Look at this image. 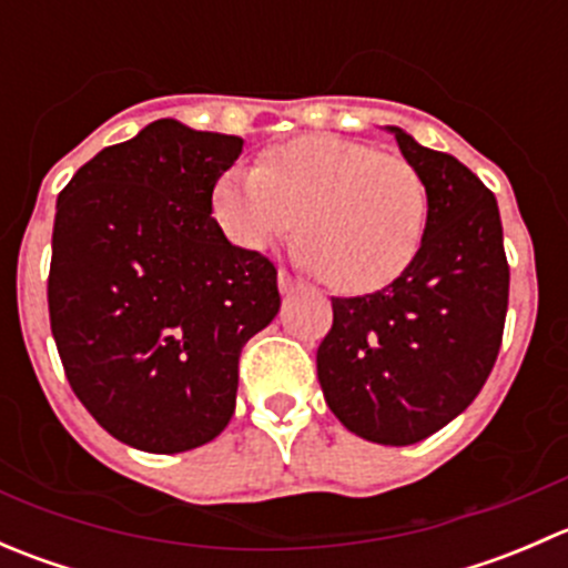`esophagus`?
Here are the masks:
<instances>
[{
    "mask_svg": "<svg viewBox=\"0 0 568 568\" xmlns=\"http://www.w3.org/2000/svg\"><path fill=\"white\" fill-rule=\"evenodd\" d=\"M277 285H280V294H294V291L305 288V283L296 280L291 272H285V268H280L277 272Z\"/></svg>",
    "mask_w": 568,
    "mask_h": 568,
    "instance_id": "1",
    "label": "esophagus"
}]
</instances>
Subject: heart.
Wrapping results in <instances>:
<instances>
[{
  "label": "heart",
  "instance_id": "1",
  "mask_svg": "<svg viewBox=\"0 0 568 568\" xmlns=\"http://www.w3.org/2000/svg\"><path fill=\"white\" fill-rule=\"evenodd\" d=\"M222 233L266 250L296 225V261L329 288L365 294L393 283L420 250L428 192L406 159L346 136H300L268 148L257 168L211 189Z\"/></svg>",
  "mask_w": 568,
  "mask_h": 568
}]
</instances>
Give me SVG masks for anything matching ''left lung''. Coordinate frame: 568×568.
Wrapping results in <instances>:
<instances>
[{
	"label": "left lung",
	"instance_id": "8db88e82",
	"mask_svg": "<svg viewBox=\"0 0 568 568\" xmlns=\"http://www.w3.org/2000/svg\"><path fill=\"white\" fill-rule=\"evenodd\" d=\"M426 183L415 261L382 291L332 300L316 365L326 406L357 437L415 445L475 400L495 368L508 311L497 200L450 153L387 125Z\"/></svg>",
	"mask_w": 568,
	"mask_h": 568
}]
</instances>
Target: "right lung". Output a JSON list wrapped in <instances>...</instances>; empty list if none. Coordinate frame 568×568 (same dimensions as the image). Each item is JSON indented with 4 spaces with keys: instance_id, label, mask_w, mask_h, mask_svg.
Wrapping results in <instances>:
<instances>
[{
    "instance_id": "right-lung-1",
    "label": "right lung",
    "mask_w": 568,
    "mask_h": 568,
    "mask_svg": "<svg viewBox=\"0 0 568 568\" xmlns=\"http://www.w3.org/2000/svg\"><path fill=\"white\" fill-rule=\"evenodd\" d=\"M242 148L164 118L95 153L57 197L51 335L84 409L136 450L220 437L244 343L280 311L274 263L211 216Z\"/></svg>"
}]
</instances>
